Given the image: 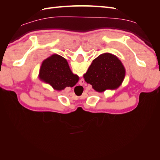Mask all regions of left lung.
<instances>
[{
  "label": "left lung",
  "instance_id": "left-lung-1",
  "mask_svg": "<svg viewBox=\"0 0 160 160\" xmlns=\"http://www.w3.org/2000/svg\"><path fill=\"white\" fill-rule=\"evenodd\" d=\"M125 69L118 58L111 53H103L93 61L86 73L85 81L96 91L116 89L122 83Z\"/></svg>",
  "mask_w": 160,
  "mask_h": 160
}]
</instances>
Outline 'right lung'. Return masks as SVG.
Masks as SVG:
<instances>
[{"mask_svg":"<svg viewBox=\"0 0 160 160\" xmlns=\"http://www.w3.org/2000/svg\"><path fill=\"white\" fill-rule=\"evenodd\" d=\"M39 77L57 91L64 89L67 87L72 88L79 81V77L72 73L67 60L57 54L48 57L42 62Z\"/></svg>","mask_w":160,"mask_h":160,"instance_id":"right-lung-1","label":"right lung"}]
</instances>
